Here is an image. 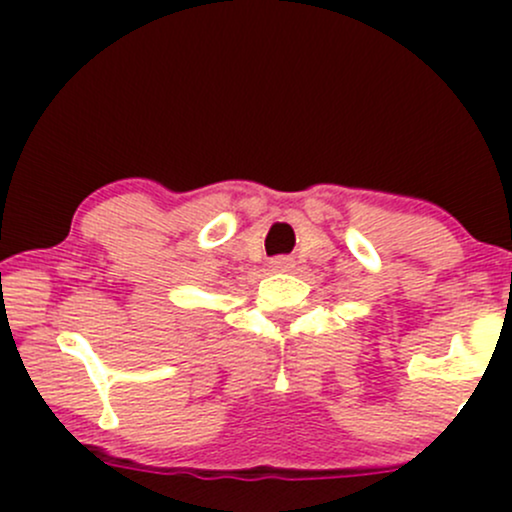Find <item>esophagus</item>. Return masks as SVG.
<instances>
[{
	"label": "esophagus",
	"instance_id": "34e87169",
	"mask_svg": "<svg viewBox=\"0 0 512 512\" xmlns=\"http://www.w3.org/2000/svg\"><path fill=\"white\" fill-rule=\"evenodd\" d=\"M269 267H272L274 272H289L291 260H289V257H274V260L269 262Z\"/></svg>",
	"mask_w": 512,
	"mask_h": 512
}]
</instances>
